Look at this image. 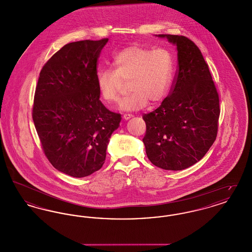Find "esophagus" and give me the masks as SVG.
<instances>
[{"label":"esophagus","mask_w":252,"mask_h":252,"mask_svg":"<svg viewBox=\"0 0 252 252\" xmlns=\"http://www.w3.org/2000/svg\"><path fill=\"white\" fill-rule=\"evenodd\" d=\"M133 117V115L132 114H124V116H123V119L125 121L129 120L130 118Z\"/></svg>","instance_id":"34e87169"}]
</instances>
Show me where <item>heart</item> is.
<instances>
[{
    "label": "heart",
    "instance_id": "obj_1",
    "mask_svg": "<svg viewBox=\"0 0 252 252\" xmlns=\"http://www.w3.org/2000/svg\"><path fill=\"white\" fill-rule=\"evenodd\" d=\"M113 70L99 69L96 86L108 104L119 100L121 80H128L130 94L122 99L120 108L130 111L144 108L148 101L160 103L169 94L174 75V60L166 49L131 46L123 49L112 60Z\"/></svg>",
    "mask_w": 252,
    "mask_h": 252
}]
</instances>
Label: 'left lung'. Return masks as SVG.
Listing matches in <instances>:
<instances>
[{
	"label": "left lung",
	"mask_w": 252,
	"mask_h": 252,
	"mask_svg": "<svg viewBox=\"0 0 252 252\" xmlns=\"http://www.w3.org/2000/svg\"><path fill=\"white\" fill-rule=\"evenodd\" d=\"M177 47L174 89L154 111L143 116V142L149 160L164 170L179 171L199 161L216 141L219 97L203 56L191 39L156 35Z\"/></svg>",
	"instance_id": "8db88e82"
}]
</instances>
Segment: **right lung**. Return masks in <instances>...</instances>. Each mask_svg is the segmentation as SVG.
<instances>
[{
    "label": "right lung",
    "instance_id": "1",
    "mask_svg": "<svg viewBox=\"0 0 252 252\" xmlns=\"http://www.w3.org/2000/svg\"><path fill=\"white\" fill-rule=\"evenodd\" d=\"M108 38L68 43L43 66L33 121L45 156L56 169L84 178L103 166L121 115L99 100L97 60Z\"/></svg>",
    "mask_w": 252,
    "mask_h": 252
}]
</instances>
